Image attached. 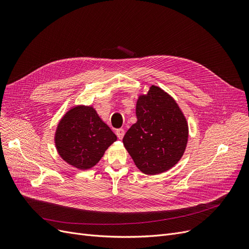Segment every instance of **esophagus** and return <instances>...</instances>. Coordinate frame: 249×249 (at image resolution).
<instances>
[{"mask_svg":"<svg viewBox=\"0 0 249 249\" xmlns=\"http://www.w3.org/2000/svg\"><path fill=\"white\" fill-rule=\"evenodd\" d=\"M124 134H125L124 129H117L116 130V135L119 139H122L124 137Z\"/></svg>","mask_w":249,"mask_h":249,"instance_id":"1","label":"esophagus"}]
</instances>
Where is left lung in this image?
I'll return each instance as SVG.
<instances>
[{
	"mask_svg": "<svg viewBox=\"0 0 249 249\" xmlns=\"http://www.w3.org/2000/svg\"><path fill=\"white\" fill-rule=\"evenodd\" d=\"M137 122L128 129L123 144L145 175H159L175 166L187 147L189 126L176 100L151 86L136 102Z\"/></svg>",
	"mask_w": 249,
	"mask_h": 249,
	"instance_id": "1",
	"label": "left lung"
}]
</instances>
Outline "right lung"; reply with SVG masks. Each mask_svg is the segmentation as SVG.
I'll use <instances>...</instances> for the list:
<instances>
[{
    "label": "right lung",
    "instance_id": "add662e5",
    "mask_svg": "<svg viewBox=\"0 0 249 249\" xmlns=\"http://www.w3.org/2000/svg\"><path fill=\"white\" fill-rule=\"evenodd\" d=\"M116 140L95 108L84 105L71 108L62 116L54 134L60 158L81 171L94 167Z\"/></svg>",
    "mask_w": 249,
    "mask_h": 249
}]
</instances>
